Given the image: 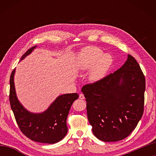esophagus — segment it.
<instances>
[{"instance_id": "esophagus-1", "label": "esophagus", "mask_w": 156, "mask_h": 156, "mask_svg": "<svg viewBox=\"0 0 156 156\" xmlns=\"http://www.w3.org/2000/svg\"><path fill=\"white\" fill-rule=\"evenodd\" d=\"M79 98L81 99V100H83V99L84 98V95H83V94H80V95H79Z\"/></svg>"}]
</instances>
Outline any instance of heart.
<instances>
[{
  "instance_id": "1",
  "label": "heart",
  "mask_w": 156,
  "mask_h": 156,
  "mask_svg": "<svg viewBox=\"0 0 156 156\" xmlns=\"http://www.w3.org/2000/svg\"><path fill=\"white\" fill-rule=\"evenodd\" d=\"M78 67L83 70L91 68L89 79L92 83L100 81L107 73L112 64V57L108 54H102V51L97 47H87L79 54Z\"/></svg>"
}]
</instances>
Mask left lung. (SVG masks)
I'll use <instances>...</instances> for the list:
<instances>
[{"instance_id": "left-lung-1", "label": "left lung", "mask_w": 156, "mask_h": 156, "mask_svg": "<svg viewBox=\"0 0 156 156\" xmlns=\"http://www.w3.org/2000/svg\"><path fill=\"white\" fill-rule=\"evenodd\" d=\"M145 78L134 58H128L114 73L82 88L94 135L116 142L130 135L144 112Z\"/></svg>"}]
</instances>
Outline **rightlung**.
<instances>
[{"label": "right lung", "mask_w": 156, "mask_h": 156, "mask_svg": "<svg viewBox=\"0 0 156 156\" xmlns=\"http://www.w3.org/2000/svg\"><path fill=\"white\" fill-rule=\"evenodd\" d=\"M36 46L31 47L21 57L20 60L30 54ZM10 76L9 102L20 131L28 138L41 143L54 144L64 138L67 133V118L73 102L78 98V94L59 96L44 112H30L18 100L14 86V73Z\"/></svg>", "instance_id": "obj_1"}]
</instances>
